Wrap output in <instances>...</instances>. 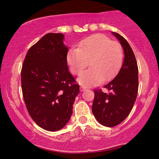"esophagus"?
I'll list each match as a JSON object with an SVG mask.
<instances>
[{
	"label": "esophagus",
	"instance_id": "esophagus-1",
	"mask_svg": "<svg viewBox=\"0 0 159 159\" xmlns=\"http://www.w3.org/2000/svg\"><path fill=\"white\" fill-rule=\"evenodd\" d=\"M86 89V88L84 87V86H80V91H84Z\"/></svg>",
	"mask_w": 159,
	"mask_h": 159
}]
</instances>
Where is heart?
Masks as SVG:
<instances>
[{
    "label": "heart",
    "mask_w": 159,
    "mask_h": 159,
    "mask_svg": "<svg viewBox=\"0 0 159 159\" xmlns=\"http://www.w3.org/2000/svg\"><path fill=\"white\" fill-rule=\"evenodd\" d=\"M67 63L71 71L79 76L88 65V69L79 79L80 84L92 86L102 80L114 78L123 61L122 48L118 43L103 34H95L86 38L78 48L70 50L67 54Z\"/></svg>",
    "instance_id": "b5f03b06"
}]
</instances>
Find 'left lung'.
<instances>
[{"label":"left lung","instance_id":"obj_1","mask_svg":"<svg viewBox=\"0 0 159 159\" xmlns=\"http://www.w3.org/2000/svg\"><path fill=\"white\" fill-rule=\"evenodd\" d=\"M123 48L125 58L117 76L104 86L109 93L95 89L92 111L98 121L107 127H114L130 114L138 91V66L135 56L128 41L119 34L112 32Z\"/></svg>","mask_w":159,"mask_h":159}]
</instances>
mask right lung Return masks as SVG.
<instances>
[{"instance_id": "add662e5", "label": "right lung", "mask_w": 159, "mask_h": 159, "mask_svg": "<svg viewBox=\"0 0 159 159\" xmlns=\"http://www.w3.org/2000/svg\"><path fill=\"white\" fill-rule=\"evenodd\" d=\"M62 34L49 33L29 48L21 67L24 101L34 121L56 131L70 119L79 85L67 65Z\"/></svg>"}]
</instances>
